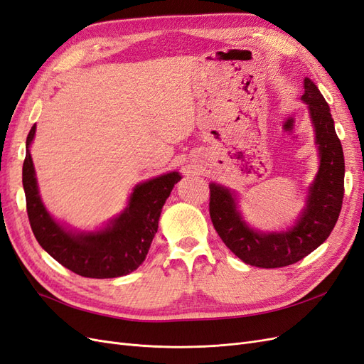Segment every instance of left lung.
Masks as SVG:
<instances>
[{"label": "left lung", "instance_id": "8db88e82", "mask_svg": "<svg viewBox=\"0 0 364 364\" xmlns=\"http://www.w3.org/2000/svg\"><path fill=\"white\" fill-rule=\"evenodd\" d=\"M302 102L314 129L318 170L308 186L305 205L293 225L284 230L262 232L241 214L238 194L228 186L209 183V215L223 243L249 266L277 269L294 264L321 246L331 234L345 193V158L334 119L323 95L305 77Z\"/></svg>", "mask_w": 364, "mask_h": 364}]
</instances>
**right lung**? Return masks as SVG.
<instances>
[{"label":"right lung","mask_w":364,"mask_h":364,"mask_svg":"<svg viewBox=\"0 0 364 364\" xmlns=\"http://www.w3.org/2000/svg\"><path fill=\"white\" fill-rule=\"evenodd\" d=\"M36 134L31 127L26 141L23 185L30 226L38 243L63 267L85 278H118L136 270L146 259L158 230L162 206L182 178L170 171L139 182L127 206L95 230H77L59 223L43 205L30 146Z\"/></svg>","instance_id":"1"}]
</instances>
